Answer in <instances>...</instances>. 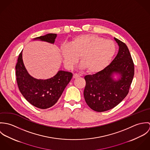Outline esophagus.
I'll return each instance as SVG.
<instances>
[{
  "instance_id": "obj_1",
  "label": "esophagus",
  "mask_w": 150,
  "mask_h": 150,
  "mask_svg": "<svg viewBox=\"0 0 150 150\" xmlns=\"http://www.w3.org/2000/svg\"><path fill=\"white\" fill-rule=\"evenodd\" d=\"M73 78L74 79H76V78H78V77H80V75L79 74H76V73H75V74H73Z\"/></svg>"
}]
</instances>
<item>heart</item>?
Returning <instances> with one entry per match:
<instances>
[{
    "instance_id": "b5f03b06",
    "label": "heart",
    "mask_w": 150,
    "mask_h": 150,
    "mask_svg": "<svg viewBox=\"0 0 150 150\" xmlns=\"http://www.w3.org/2000/svg\"><path fill=\"white\" fill-rule=\"evenodd\" d=\"M116 52L114 43L95 35H82L74 38L67 46L61 48L64 65L72 68L80 57L81 67L89 73H98L105 69Z\"/></svg>"
}]
</instances>
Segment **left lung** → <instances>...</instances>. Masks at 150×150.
Masks as SVG:
<instances>
[{"label": "left lung", "instance_id": "left-lung-1", "mask_svg": "<svg viewBox=\"0 0 150 150\" xmlns=\"http://www.w3.org/2000/svg\"><path fill=\"white\" fill-rule=\"evenodd\" d=\"M118 52L103 70L84 77V96L88 106L98 112L106 111L117 106L128 95L134 73V64L127 45L114 38ZM114 74L120 77L113 78Z\"/></svg>", "mask_w": 150, "mask_h": 150}]
</instances>
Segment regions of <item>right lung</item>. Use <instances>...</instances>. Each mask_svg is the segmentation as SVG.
I'll return each instance as SVG.
<instances>
[{"instance_id":"1","label":"right lung","mask_w":150,"mask_h":150,"mask_svg":"<svg viewBox=\"0 0 150 150\" xmlns=\"http://www.w3.org/2000/svg\"><path fill=\"white\" fill-rule=\"evenodd\" d=\"M57 34L49 33L36 38L34 40L54 44ZM16 74L18 88L25 99L35 107L46 109L54 106L71 80L73 74L59 70L53 77L39 80L32 77L27 71L22 60V51L16 66Z\"/></svg>"}]
</instances>
